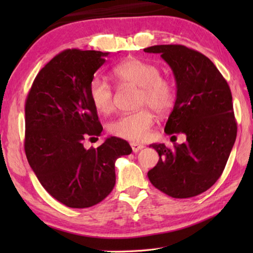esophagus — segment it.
<instances>
[{
    "mask_svg": "<svg viewBox=\"0 0 253 253\" xmlns=\"http://www.w3.org/2000/svg\"><path fill=\"white\" fill-rule=\"evenodd\" d=\"M130 146H131V149H132V152H134V153L139 152L140 149H143V148H144V145H142V144H138V143H135V142L130 143Z\"/></svg>",
    "mask_w": 253,
    "mask_h": 253,
    "instance_id": "1",
    "label": "esophagus"
}]
</instances>
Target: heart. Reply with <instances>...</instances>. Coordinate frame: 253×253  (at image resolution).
Segmentation results:
<instances>
[{
    "mask_svg": "<svg viewBox=\"0 0 253 253\" xmlns=\"http://www.w3.org/2000/svg\"><path fill=\"white\" fill-rule=\"evenodd\" d=\"M113 75L123 87H138L137 106L144 108L123 115L109 125V131L119 138L142 142L149 134L154 124V109L157 114L169 113L176 100L173 81L161 75L154 63L129 58L113 69ZM89 97L98 113L108 115L115 110V92L104 78L95 76L89 84ZM149 108L147 109V107Z\"/></svg>",
    "mask_w": 253,
    "mask_h": 253,
    "instance_id": "obj_1",
    "label": "heart"
}]
</instances>
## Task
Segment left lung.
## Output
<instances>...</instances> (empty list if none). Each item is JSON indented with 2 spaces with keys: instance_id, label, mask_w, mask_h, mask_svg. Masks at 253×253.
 <instances>
[{
  "instance_id": "obj_1",
  "label": "left lung",
  "mask_w": 253,
  "mask_h": 253,
  "mask_svg": "<svg viewBox=\"0 0 253 253\" xmlns=\"http://www.w3.org/2000/svg\"><path fill=\"white\" fill-rule=\"evenodd\" d=\"M161 53L176 80V100L165 125L169 135L185 134L183 144L168 148L152 144L160 155L147 173L163 193L187 199L203 193L215 183L228 162L235 137L232 95L226 80L208 57L182 44L144 49Z\"/></svg>"
}]
</instances>
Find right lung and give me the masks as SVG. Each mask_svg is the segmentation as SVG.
Segmentation results:
<instances>
[{"instance_id": "obj_1", "label": "right lung", "mask_w": 253, "mask_h": 253, "mask_svg": "<svg viewBox=\"0 0 253 253\" xmlns=\"http://www.w3.org/2000/svg\"><path fill=\"white\" fill-rule=\"evenodd\" d=\"M107 55L62 51L39 71L25 100L28 162L44 190L68 208H90L107 198L116 183L115 162L131 153L117 137L97 148L84 147V139L102 131L89 84Z\"/></svg>"}]
</instances>
